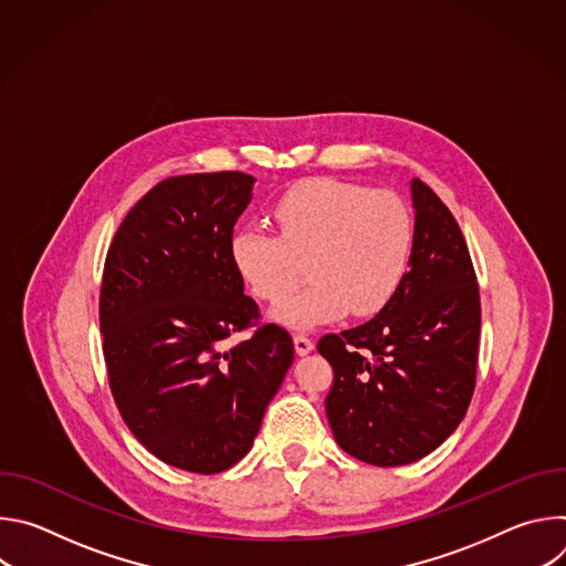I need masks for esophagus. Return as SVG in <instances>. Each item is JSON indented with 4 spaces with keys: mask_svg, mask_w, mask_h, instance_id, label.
Listing matches in <instances>:
<instances>
[{
    "mask_svg": "<svg viewBox=\"0 0 566 566\" xmlns=\"http://www.w3.org/2000/svg\"><path fill=\"white\" fill-rule=\"evenodd\" d=\"M293 345H295L297 356H306V354H311V352H313V340H311V338H306V336H302V334L293 336Z\"/></svg>",
    "mask_w": 566,
    "mask_h": 566,
    "instance_id": "esophagus-1",
    "label": "esophagus"
}]
</instances>
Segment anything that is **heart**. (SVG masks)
Returning <instances> with one entry per match:
<instances>
[{
  "instance_id": "1",
  "label": "heart",
  "mask_w": 566,
  "mask_h": 566,
  "mask_svg": "<svg viewBox=\"0 0 566 566\" xmlns=\"http://www.w3.org/2000/svg\"><path fill=\"white\" fill-rule=\"evenodd\" d=\"M277 232L244 226L230 237V260L251 293L282 302L306 262L311 284L273 311L282 327L306 332L349 311L371 315L396 293L408 271L415 221L396 195L311 179L273 208Z\"/></svg>"
}]
</instances>
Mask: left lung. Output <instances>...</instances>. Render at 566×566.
<instances>
[{"label": "left lung", "mask_w": 566, "mask_h": 566, "mask_svg": "<svg viewBox=\"0 0 566 566\" xmlns=\"http://www.w3.org/2000/svg\"><path fill=\"white\" fill-rule=\"evenodd\" d=\"M410 271L360 327L317 352L334 367L327 419L338 446L371 465H406L437 450L474 391L481 306L465 239L443 201L410 181Z\"/></svg>", "instance_id": "8db88e82"}]
</instances>
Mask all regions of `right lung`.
Listing matches in <instances>:
<instances>
[{"label": "right lung", "mask_w": 566, "mask_h": 566, "mask_svg": "<svg viewBox=\"0 0 566 566\" xmlns=\"http://www.w3.org/2000/svg\"><path fill=\"white\" fill-rule=\"evenodd\" d=\"M253 186L244 172L160 181L105 260L101 334L118 412L147 452L197 474L249 454L295 356L277 325L223 347L258 317L230 260Z\"/></svg>", "instance_id": "add662e5"}]
</instances>
